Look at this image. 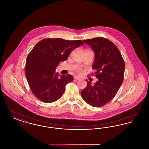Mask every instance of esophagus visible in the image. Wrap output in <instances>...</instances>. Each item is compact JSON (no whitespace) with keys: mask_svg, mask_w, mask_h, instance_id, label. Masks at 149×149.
<instances>
[{"mask_svg":"<svg viewBox=\"0 0 149 149\" xmlns=\"http://www.w3.org/2000/svg\"><path fill=\"white\" fill-rule=\"evenodd\" d=\"M74 79H76V80H80V78L78 77L77 76H74Z\"/></svg>","mask_w":149,"mask_h":149,"instance_id":"34e87169","label":"esophagus"}]
</instances>
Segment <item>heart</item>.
Returning <instances> with one entry per match:
<instances>
[{"label":"heart","instance_id":"obj_1","mask_svg":"<svg viewBox=\"0 0 149 149\" xmlns=\"http://www.w3.org/2000/svg\"><path fill=\"white\" fill-rule=\"evenodd\" d=\"M76 70L77 71H80V69H79V68H78V69H76Z\"/></svg>","mask_w":149,"mask_h":149}]
</instances>
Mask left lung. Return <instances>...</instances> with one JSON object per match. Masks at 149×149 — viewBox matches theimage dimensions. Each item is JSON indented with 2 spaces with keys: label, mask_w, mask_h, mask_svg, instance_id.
Here are the masks:
<instances>
[{
  "label": "left lung",
  "mask_w": 149,
  "mask_h": 149,
  "mask_svg": "<svg viewBox=\"0 0 149 149\" xmlns=\"http://www.w3.org/2000/svg\"><path fill=\"white\" fill-rule=\"evenodd\" d=\"M95 54L92 68L98 81H87L81 92L83 99L91 106H103L113 99L122 85L125 64L120 51L111 41L103 37L84 40ZM87 81V80H86Z\"/></svg>",
  "instance_id": "1"
}]
</instances>
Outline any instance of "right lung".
<instances>
[{
  "label": "right lung",
  "mask_w": 149,
  "mask_h": 149,
  "mask_svg": "<svg viewBox=\"0 0 149 149\" xmlns=\"http://www.w3.org/2000/svg\"><path fill=\"white\" fill-rule=\"evenodd\" d=\"M84 44L81 40L46 38L37 43L29 53L26 64V77L33 94L45 103L60 98L65 86L74 78L60 75L55 70L61 61L67 60L75 49Z\"/></svg>",
  "instance_id": "add662e5"
}]
</instances>
